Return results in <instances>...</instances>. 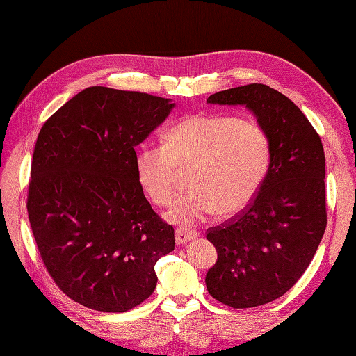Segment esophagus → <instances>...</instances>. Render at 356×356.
Returning <instances> with one entry per match:
<instances>
[{
	"label": "esophagus",
	"instance_id": "34e87169",
	"mask_svg": "<svg viewBox=\"0 0 356 356\" xmlns=\"http://www.w3.org/2000/svg\"><path fill=\"white\" fill-rule=\"evenodd\" d=\"M196 236H197V232L190 230V229L179 227V229L175 230V241H177V243H186V242H188L191 239H195Z\"/></svg>",
	"mask_w": 356,
	"mask_h": 356
}]
</instances>
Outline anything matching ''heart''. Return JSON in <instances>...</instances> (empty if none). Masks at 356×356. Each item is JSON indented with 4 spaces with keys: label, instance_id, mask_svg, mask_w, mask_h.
Here are the masks:
<instances>
[{
    "label": "heart",
    "instance_id": "obj_1",
    "mask_svg": "<svg viewBox=\"0 0 356 356\" xmlns=\"http://www.w3.org/2000/svg\"><path fill=\"white\" fill-rule=\"evenodd\" d=\"M136 178L156 207L170 203L179 172L188 169V187L168 220L196 225L215 213L243 211L260 193L272 165L266 129L236 115L193 114L172 126L163 147H143Z\"/></svg>",
    "mask_w": 356,
    "mask_h": 356
}]
</instances>
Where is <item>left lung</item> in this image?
<instances>
[{
	"label": "left lung",
	"instance_id": "left-lung-1",
	"mask_svg": "<svg viewBox=\"0 0 356 356\" xmlns=\"http://www.w3.org/2000/svg\"><path fill=\"white\" fill-rule=\"evenodd\" d=\"M208 102L245 105L270 138L272 165L260 193L207 230L218 254L204 279L208 293L233 309L261 306L294 286L324 236V147L298 106L266 84L217 92Z\"/></svg>",
	"mask_w": 356,
	"mask_h": 356
}]
</instances>
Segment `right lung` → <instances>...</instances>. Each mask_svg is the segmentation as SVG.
<instances>
[{
  "label": "right lung",
  "instance_id": "1",
  "mask_svg": "<svg viewBox=\"0 0 356 356\" xmlns=\"http://www.w3.org/2000/svg\"><path fill=\"white\" fill-rule=\"evenodd\" d=\"M175 104L143 92L84 89L38 134L28 217L49 275L70 298L126 312L153 294L154 266L174 251V227L136 178L135 147Z\"/></svg>",
  "mask_w": 356,
  "mask_h": 356
}]
</instances>
